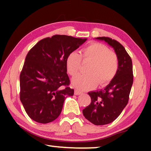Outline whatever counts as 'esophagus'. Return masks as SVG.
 I'll list each match as a JSON object with an SVG mask.
<instances>
[{
    "label": "esophagus",
    "mask_w": 151,
    "mask_h": 151,
    "mask_svg": "<svg viewBox=\"0 0 151 151\" xmlns=\"http://www.w3.org/2000/svg\"><path fill=\"white\" fill-rule=\"evenodd\" d=\"M82 93L78 89H75V91H74V94L76 95V96H79V95H81Z\"/></svg>",
    "instance_id": "34e87169"
}]
</instances>
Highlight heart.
<instances>
[{
    "mask_svg": "<svg viewBox=\"0 0 151 151\" xmlns=\"http://www.w3.org/2000/svg\"><path fill=\"white\" fill-rule=\"evenodd\" d=\"M82 60L91 64L86 75H79L72 79V84L80 90L92 89L99 82L102 86L111 82L118 69V58L115 52L100 43H92L82 51ZM81 56L76 51L70 53L66 60L67 72L72 76L79 73Z\"/></svg>",
    "mask_w": 151,
    "mask_h": 151,
    "instance_id": "b5f03b06",
    "label": "heart"
}]
</instances>
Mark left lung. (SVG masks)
Instances as JSON below:
<instances>
[{
  "instance_id": "obj_1",
  "label": "left lung",
  "mask_w": 151,
  "mask_h": 151,
  "mask_svg": "<svg viewBox=\"0 0 151 151\" xmlns=\"http://www.w3.org/2000/svg\"><path fill=\"white\" fill-rule=\"evenodd\" d=\"M96 39L104 41L114 49L118 58V69L106 87L88 93L91 102L82 113L93 124L105 125L117 119L128 104L133 82V65L124 47L117 41L108 37Z\"/></svg>"
}]
</instances>
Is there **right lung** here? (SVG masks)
Wrapping results in <instances>:
<instances>
[{
  "mask_svg": "<svg viewBox=\"0 0 151 151\" xmlns=\"http://www.w3.org/2000/svg\"><path fill=\"white\" fill-rule=\"evenodd\" d=\"M86 38L55 35L37 42L27 55L20 75V99L31 119L47 124L60 114L69 87L66 60Z\"/></svg>",
  "mask_w": 151,
  "mask_h": 151,
  "instance_id": "obj_1",
  "label": "right lung"
}]
</instances>
